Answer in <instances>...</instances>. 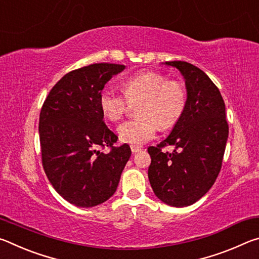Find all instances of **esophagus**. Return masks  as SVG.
Segmentation results:
<instances>
[{
    "label": "esophagus",
    "mask_w": 259,
    "mask_h": 259,
    "mask_svg": "<svg viewBox=\"0 0 259 259\" xmlns=\"http://www.w3.org/2000/svg\"><path fill=\"white\" fill-rule=\"evenodd\" d=\"M130 147H131V152H133V153H137V152H139L140 150H142V147L137 146V145H131Z\"/></svg>",
    "instance_id": "1"
}]
</instances>
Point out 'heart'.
I'll return each mask as SVG.
<instances>
[{"mask_svg": "<svg viewBox=\"0 0 259 259\" xmlns=\"http://www.w3.org/2000/svg\"><path fill=\"white\" fill-rule=\"evenodd\" d=\"M123 96L104 90L99 96V107L107 120L117 122L137 104L138 119L122 123L117 134L122 142L142 145L154 137L157 129H170L185 112L187 90L179 80H168L155 71L139 72L122 82Z\"/></svg>", "mask_w": 259, "mask_h": 259, "instance_id": "b5f03b06", "label": "heart"}]
</instances>
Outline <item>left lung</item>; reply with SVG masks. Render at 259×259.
<instances>
[{
    "instance_id": "1",
    "label": "left lung",
    "mask_w": 259,
    "mask_h": 259,
    "mask_svg": "<svg viewBox=\"0 0 259 259\" xmlns=\"http://www.w3.org/2000/svg\"><path fill=\"white\" fill-rule=\"evenodd\" d=\"M185 78V112L163 142L147 148L148 179L155 195L172 207H187L207 193L222 169L229 124L218 88L203 71L186 61H165ZM174 145V152L163 148Z\"/></svg>"
}]
</instances>
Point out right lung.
Wrapping results in <instances>:
<instances>
[{
    "instance_id": "1",
    "label": "right lung",
    "mask_w": 259,
    "mask_h": 259,
    "mask_svg": "<svg viewBox=\"0 0 259 259\" xmlns=\"http://www.w3.org/2000/svg\"><path fill=\"white\" fill-rule=\"evenodd\" d=\"M124 65L91 64L69 72L50 90L40 113L42 165L58 194L77 207L90 208L115 193L131 155L128 144L114 146L99 96ZM105 147L110 152H102Z\"/></svg>"
}]
</instances>
